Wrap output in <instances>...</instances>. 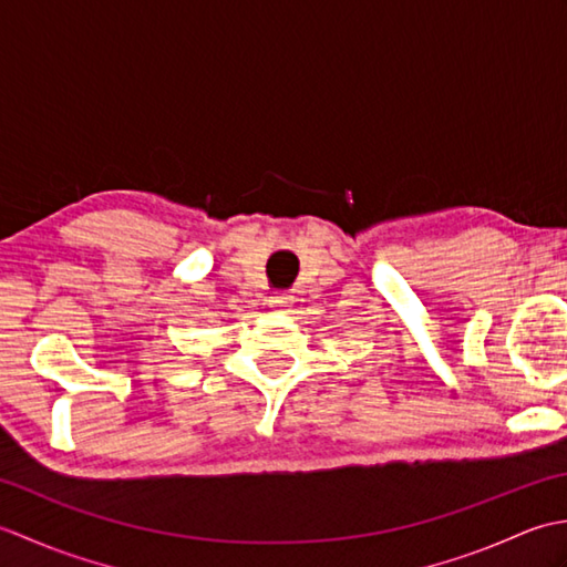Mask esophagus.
I'll return each instance as SVG.
<instances>
[{
    "mask_svg": "<svg viewBox=\"0 0 567 567\" xmlns=\"http://www.w3.org/2000/svg\"><path fill=\"white\" fill-rule=\"evenodd\" d=\"M292 302H295V297L287 295V292H277V295L270 297V305L272 307H290Z\"/></svg>",
    "mask_w": 567,
    "mask_h": 567,
    "instance_id": "esophagus-1",
    "label": "esophagus"
}]
</instances>
